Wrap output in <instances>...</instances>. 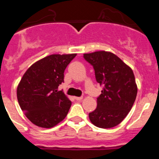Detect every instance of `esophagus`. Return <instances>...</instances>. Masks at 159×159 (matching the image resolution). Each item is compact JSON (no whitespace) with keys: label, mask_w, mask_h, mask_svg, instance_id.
Segmentation results:
<instances>
[{"label":"esophagus","mask_w":159,"mask_h":159,"mask_svg":"<svg viewBox=\"0 0 159 159\" xmlns=\"http://www.w3.org/2000/svg\"><path fill=\"white\" fill-rule=\"evenodd\" d=\"M82 98H83V97H75V99L76 101H81V100H82Z\"/></svg>","instance_id":"obj_1"}]
</instances>
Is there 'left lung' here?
<instances>
[{"label": "left lung", "instance_id": "1", "mask_svg": "<svg viewBox=\"0 0 159 159\" xmlns=\"http://www.w3.org/2000/svg\"><path fill=\"white\" fill-rule=\"evenodd\" d=\"M84 58L92 65L96 81L104 87L97 108L89 113L90 121L102 129L115 127L127 116L137 96L133 70L109 51L84 54Z\"/></svg>", "mask_w": 159, "mask_h": 159}]
</instances>
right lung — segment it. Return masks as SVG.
Returning <instances> with one entry per match:
<instances>
[{
  "mask_svg": "<svg viewBox=\"0 0 159 159\" xmlns=\"http://www.w3.org/2000/svg\"><path fill=\"white\" fill-rule=\"evenodd\" d=\"M77 54H51L34 63L19 82L17 97L27 118L38 127L50 129L63 121L71 102L57 88Z\"/></svg>",
  "mask_w": 159,
  "mask_h": 159,
  "instance_id": "1",
  "label": "right lung"
}]
</instances>
